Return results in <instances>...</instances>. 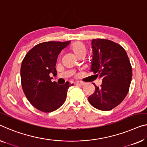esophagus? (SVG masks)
Returning a JSON list of instances; mask_svg holds the SVG:
<instances>
[{"label":"esophagus","mask_w":147,"mask_h":147,"mask_svg":"<svg viewBox=\"0 0 147 147\" xmlns=\"http://www.w3.org/2000/svg\"><path fill=\"white\" fill-rule=\"evenodd\" d=\"M75 84L77 85H79V86H83V85L84 84V83L82 82H80V81H77V82H75Z\"/></svg>","instance_id":"1"}]
</instances>
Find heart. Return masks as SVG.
<instances>
[{
	"label": "heart",
	"mask_w": 147,
	"mask_h": 147,
	"mask_svg": "<svg viewBox=\"0 0 147 147\" xmlns=\"http://www.w3.org/2000/svg\"><path fill=\"white\" fill-rule=\"evenodd\" d=\"M71 49L77 56L82 53L86 54V53L85 45H84V43L80 42V41H76V42L73 43V45H71Z\"/></svg>",
	"instance_id": "b5f03b06"
}]
</instances>
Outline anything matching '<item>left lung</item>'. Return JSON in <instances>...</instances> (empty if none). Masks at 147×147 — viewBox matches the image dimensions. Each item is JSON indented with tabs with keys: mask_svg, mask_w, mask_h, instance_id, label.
I'll return each instance as SVG.
<instances>
[{
	"mask_svg": "<svg viewBox=\"0 0 147 147\" xmlns=\"http://www.w3.org/2000/svg\"><path fill=\"white\" fill-rule=\"evenodd\" d=\"M93 59L91 71L102 79L100 87L88 97L95 108L109 111L115 108L127 94L132 78V67L124 48L106 39L92 41Z\"/></svg>",
	"mask_w": 147,
	"mask_h": 147,
	"instance_id": "left-lung-1",
	"label": "left lung"
}]
</instances>
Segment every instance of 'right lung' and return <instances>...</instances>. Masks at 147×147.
Returning a JSON list of instances; mask_svg holds the SVG:
<instances>
[{"label": "right lung", "instance_id": "obj_1", "mask_svg": "<svg viewBox=\"0 0 147 147\" xmlns=\"http://www.w3.org/2000/svg\"><path fill=\"white\" fill-rule=\"evenodd\" d=\"M70 41H45L34 46L22 63L21 84L24 93L33 106L43 112H51L62 106L71 86L52 82L51 73L57 74L55 65L61 50Z\"/></svg>", "mask_w": 147, "mask_h": 147}]
</instances>
